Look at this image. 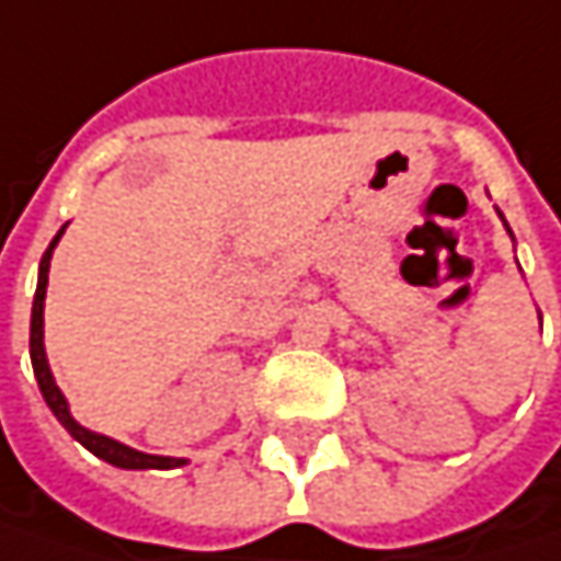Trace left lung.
Returning a JSON list of instances; mask_svg holds the SVG:
<instances>
[{"label":"left lung","mask_w":561,"mask_h":561,"mask_svg":"<svg viewBox=\"0 0 561 561\" xmlns=\"http://www.w3.org/2000/svg\"><path fill=\"white\" fill-rule=\"evenodd\" d=\"M495 213H499V209H495ZM499 218H502V221H505V215H502V213H499ZM505 231H508V234H511V228H508V221H505ZM511 241H514V234H511Z\"/></svg>","instance_id":"left-lung-1"}]
</instances>
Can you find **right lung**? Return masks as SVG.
Wrapping results in <instances>:
<instances>
[{
	"instance_id": "right-lung-1",
	"label": "right lung",
	"mask_w": 561,
	"mask_h": 561,
	"mask_svg": "<svg viewBox=\"0 0 561 561\" xmlns=\"http://www.w3.org/2000/svg\"><path fill=\"white\" fill-rule=\"evenodd\" d=\"M66 225L59 228V234L50 241L47 253L41 256V273H37V291H34V308H31V365H34V378H37V387L47 400V407L53 410V415L59 419V425L79 442L82 447H88L94 457L107 460L111 467H119V470H178L186 460L183 457H158V454H146V450H136V447L123 445L116 438H107L101 432H91L84 428L82 422L72 419L69 412V400L62 397V390L56 387V378L50 371V362H47V348H44V298H47V279H50V260L53 250L59 244Z\"/></svg>"
}]
</instances>
